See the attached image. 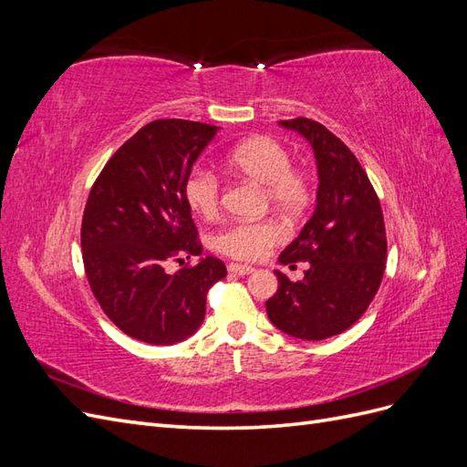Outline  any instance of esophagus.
Listing matches in <instances>:
<instances>
[{
	"label": "esophagus",
	"mask_w": 467,
	"mask_h": 467,
	"mask_svg": "<svg viewBox=\"0 0 467 467\" xmlns=\"http://www.w3.org/2000/svg\"><path fill=\"white\" fill-rule=\"evenodd\" d=\"M228 271L232 275H237V276H245V275H251L255 268L249 266V265H239V263H230L228 265Z\"/></svg>",
	"instance_id": "1"
}]
</instances>
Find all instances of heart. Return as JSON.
<instances>
[{"mask_svg": "<svg viewBox=\"0 0 467 467\" xmlns=\"http://www.w3.org/2000/svg\"><path fill=\"white\" fill-rule=\"evenodd\" d=\"M228 163L237 173L265 187L266 201L288 216L304 212L309 202V177L292 167L288 148L273 136H253L239 142ZM185 199L202 218H214L220 208V181L208 169H192L185 179ZM285 239L275 220L235 222L216 235V249L239 261H259Z\"/></svg>", "mask_w": 467, "mask_h": 467, "instance_id": "heart-1", "label": "heart"}]
</instances>
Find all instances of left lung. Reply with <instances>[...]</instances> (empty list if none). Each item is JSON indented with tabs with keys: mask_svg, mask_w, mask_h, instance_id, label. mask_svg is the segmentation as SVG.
Wrapping results in <instances>:
<instances>
[{
	"mask_svg": "<svg viewBox=\"0 0 467 467\" xmlns=\"http://www.w3.org/2000/svg\"><path fill=\"white\" fill-rule=\"evenodd\" d=\"M280 126L312 144L319 187L314 216L278 257L292 268L306 261L304 278L275 271L278 290L266 316L290 337L321 341L347 331L374 300L388 257L384 214L357 155L333 132L304 117Z\"/></svg>",
	"mask_w": 467,
	"mask_h": 467,
	"instance_id": "obj_1",
	"label": "left lung"
}]
</instances>
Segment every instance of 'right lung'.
I'll use <instances>...</instances> for the list:
<instances>
[{
	"label": "right lung",
	"instance_id": "right-lung-1",
	"mask_svg": "<svg viewBox=\"0 0 467 467\" xmlns=\"http://www.w3.org/2000/svg\"><path fill=\"white\" fill-rule=\"evenodd\" d=\"M216 126L163 119L142 126L93 182L81 220L91 292L117 327L150 345L185 341L206 314V294L228 271L202 255L185 199V179Z\"/></svg>",
	"mask_w": 467,
	"mask_h": 467
}]
</instances>
